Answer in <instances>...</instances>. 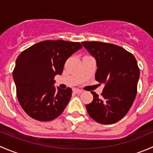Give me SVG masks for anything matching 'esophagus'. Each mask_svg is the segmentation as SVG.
Returning a JSON list of instances; mask_svg holds the SVG:
<instances>
[{
	"label": "esophagus",
	"mask_w": 153,
	"mask_h": 153,
	"mask_svg": "<svg viewBox=\"0 0 153 153\" xmlns=\"http://www.w3.org/2000/svg\"><path fill=\"white\" fill-rule=\"evenodd\" d=\"M73 92H74V93L80 94V93H81V92H82V90H81V89H76V88H75V89H73Z\"/></svg>",
	"instance_id": "34e87169"
}]
</instances>
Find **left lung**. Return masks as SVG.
Here are the masks:
<instances>
[{
	"instance_id": "obj_1",
	"label": "left lung",
	"mask_w": 153,
	"mask_h": 153,
	"mask_svg": "<svg viewBox=\"0 0 153 153\" xmlns=\"http://www.w3.org/2000/svg\"><path fill=\"white\" fill-rule=\"evenodd\" d=\"M95 58V80L104 84L101 97L92 92L93 100L86 108L89 116L102 124L118 122L126 115L137 94L140 69L134 55L115 44L84 41Z\"/></svg>"
}]
</instances>
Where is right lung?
Listing matches in <instances>:
<instances>
[{
	"label": "right lung",
	"instance_id": "right-lung-1",
	"mask_svg": "<svg viewBox=\"0 0 153 153\" xmlns=\"http://www.w3.org/2000/svg\"><path fill=\"white\" fill-rule=\"evenodd\" d=\"M82 46L79 42L58 40L41 41L23 51L13 70L17 98L26 113L40 121L59 116L72 96V89L54 86L66 61Z\"/></svg>",
	"mask_w": 153,
	"mask_h": 153
}]
</instances>
